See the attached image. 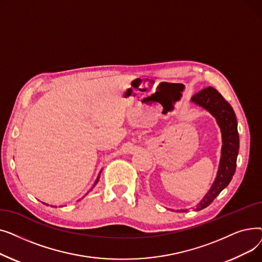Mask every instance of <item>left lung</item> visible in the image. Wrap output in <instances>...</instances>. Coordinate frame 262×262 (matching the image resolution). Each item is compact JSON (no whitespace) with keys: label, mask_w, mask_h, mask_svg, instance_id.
<instances>
[{"label":"left lung","mask_w":262,"mask_h":262,"mask_svg":"<svg viewBox=\"0 0 262 262\" xmlns=\"http://www.w3.org/2000/svg\"><path fill=\"white\" fill-rule=\"evenodd\" d=\"M191 101L207 109L216 119L219 126L221 127L223 139L221 161H220L216 178L208 193L196 207V210H202L213 202L220 192L230 183L235 174L239 152V135L235 112L229 103L214 88L207 87L201 90L192 96Z\"/></svg>","instance_id":"1"}]
</instances>
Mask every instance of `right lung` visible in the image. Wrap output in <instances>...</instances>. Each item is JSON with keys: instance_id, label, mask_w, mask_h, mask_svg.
I'll return each mask as SVG.
<instances>
[{"instance_id": "add662e5", "label": "right lung", "mask_w": 262, "mask_h": 262, "mask_svg": "<svg viewBox=\"0 0 262 262\" xmlns=\"http://www.w3.org/2000/svg\"><path fill=\"white\" fill-rule=\"evenodd\" d=\"M99 178H100V174H99L98 178H96V180H95V183H94V185H96V183H98V182H99Z\"/></svg>"}]
</instances>
